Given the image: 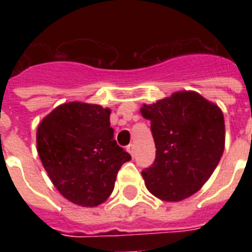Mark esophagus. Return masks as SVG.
I'll return each mask as SVG.
<instances>
[{
  "mask_svg": "<svg viewBox=\"0 0 252 252\" xmlns=\"http://www.w3.org/2000/svg\"><path fill=\"white\" fill-rule=\"evenodd\" d=\"M126 149H128V152H129L130 156L133 157L134 153H136V146H134V144H130V145H128V148H126Z\"/></svg>",
  "mask_w": 252,
  "mask_h": 252,
  "instance_id": "1",
  "label": "esophagus"
}]
</instances>
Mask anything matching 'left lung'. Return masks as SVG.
<instances>
[{
    "mask_svg": "<svg viewBox=\"0 0 252 252\" xmlns=\"http://www.w3.org/2000/svg\"><path fill=\"white\" fill-rule=\"evenodd\" d=\"M156 142L153 165L142 171L146 188L165 201L199 191L219 165L225 148L222 111L195 91H178L144 104Z\"/></svg>",
    "mask_w": 252,
    "mask_h": 252,
    "instance_id": "left-lung-1",
    "label": "left lung"
}]
</instances>
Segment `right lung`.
Instances as JSON below:
<instances>
[{"label": "right lung", "instance_id": "obj_1", "mask_svg": "<svg viewBox=\"0 0 252 252\" xmlns=\"http://www.w3.org/2000/svg\"><path fill=\"white\" fill-rule=\"evenodd\" d=\"M110 108L64 103L37 126V153L61 195L81 207H96L112 193L129 153L114 140Z\"/></svg>", "mask_w": 252, "mask_h": 252}]
</instances>
